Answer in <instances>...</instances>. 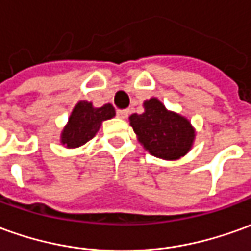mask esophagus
<instances>
[{"label": "esophagus", "instance_id": "obj_1", "mask_svg": "<svg viewBox=\"0 0 251 251\" xmlns=\"http://www.w3.org/2000/svg\"><path fill=\"white\" fill-rule=\"evenodd\" d=\"M129 110L128 109H119L117 110V117H120V119H126L127 116H128Z\"/></svg>", "mask_w": 251, "mask_h": 251}]
</instances>
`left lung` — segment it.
Here are the masks:
<instances>
[{"label":"left lung","mask_w":251,"mask_h":251,"mask_svg":"<svg viewBox=\"0 0 251 251\" xmlns=\"http://www.w3.org/2000/svg\"><path fill=\"white\" fill-rule=\"evenodd\" d=\"M142 115L129 116V124L143 148L162 160H179L193 146L195 129L184 116L171 112L157 98L143 102Z\"/></svg>","instance_id":"8db88e82"}]
</instances>
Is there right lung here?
I'll return each mask as SVG.
<instances>
[{
	"label": "right lung",
	"mask_w": 251,
	"mask_h": 251,
	"mask_svg": "<svg viewBox=\"0 0 251 251\" xmlns=\"http://www.w3.org/2000/svg\"><path fill=\"white\" fill-rule=\"evenodd\" d=\"M115 115V108L110 103L94 108L87 101L77 102L61 132V143L68 149L82 146L96 136L103 120H109Z\"/></svg>",
	"instance_id": "right-lung-1"
}]
</instances>
